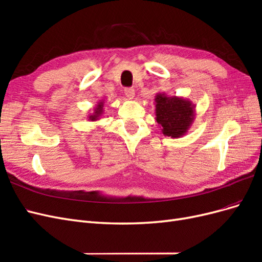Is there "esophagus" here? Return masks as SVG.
<instances>
[{
    "label": "esophagus",
    "mask_w": 262,
    "mask_h": 262,
    "mask_svg": "<svg viewBox=\"0 0 262 262\" xmlns=\"http://www.w3.org/2000/svg\"><path fill=\"white\" fill-rule=\"evenodd\" d=\"M124 94H125V96L128 97L129 99H133L134 96H136V91H134L133 89H125L124 90Z\"/></svg>",
    "instance_id": "obj_1"
}]
</instances>
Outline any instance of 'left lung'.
<instances>
[{"mask_svg":"<svg viewBox=\"0 0 262 262\" xmlns=\"http://www.w3.org/2000/svg\"><path fill=\"white\" fill-rule=\"evenodd\" d=\"M155 120L165 137L178 139L187 134L195 117V106L191 100L180 96H167L157 93L155 96Z\"/></svg>","mask_w":262,"mask_h":262,"instance_id":"8db88e82","label":"left lung"}]
</instances>
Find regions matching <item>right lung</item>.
<instances>
[{
    "mask_svg": "<svg viewBox=\"0 0 262 262\" xmlns=\"http://www.w3.org/2000/svg\"><path fill=\"white\" fill-rule=\"evenodd\" d=\"M104 104H105L104 100L98 101V104L96 105V107L93 109V113L90 114L89 118H87L90 121H93V122L97 121L102 117V115H104Z\"/></svg>",
    "mask_w": 262,
    "mask_h": 262,
    "instance_id": "add662e5",
    "label": "right lung"
}]
</instances>
